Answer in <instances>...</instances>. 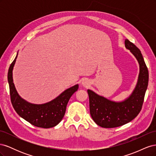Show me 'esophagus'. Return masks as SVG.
I'll return each mask as SVG.
<instances>
[{"instance_id": "obj_1", "label": "esophagus", "mask_w": 156, "mask_h": 156, "mask_svg": "<svg viewBox=\"0 0 156 156\" xmlns=\"http://www.w3.org/2000/svg\"><path fill=\"white\" fill-rule=\"evenodd\" d=\"M81 84H82V85H83V87H88V86L89 85V84H90V81H89V80H88V79H83V81H82Z\"/></svg>"}]
</instances>
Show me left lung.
Instances as JSON below:
<instances>
[{
	"mask_svg": "<svg viewBox=\"0 0 156 156\" xmlns=\"http://www.w3.org/2000/svg\"><path fill=\"white\" fill-rule=\"evenodd\" d=\"M124 43L139 64L138 80L133 92L124 100L115 101L87 90L90 115L97 125L105 128L119 127L133 120L141 110L148 87V71L140 51L128 40Z\"/></svg>",
	"mask_w": 156,
	"mask_h": 156,
	"instance_id": "obj_1",
	"label": "left lung"
}]
</instances>
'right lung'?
<instances>
[{
  "label": "right lung",
  "instance_id": "obj_1",
  "mask_svg": "<svg viewBox=\"0 0 156 156\" xmlns=\"http://www.w3.org/2000/svg\"><path fill=\"white\" fill-rule=\"evenodd\" d=\"M18 53L8 69V81L12 105L23 119L36 127L50 128L58 124L65 115L69 99L79 88V84L70 87L54 100L42 104H34L23 99L18 94L13 80V69Z\"/></svg>",
  "mask_w": 156,
  "mask_h": 156
}]
</instances>
